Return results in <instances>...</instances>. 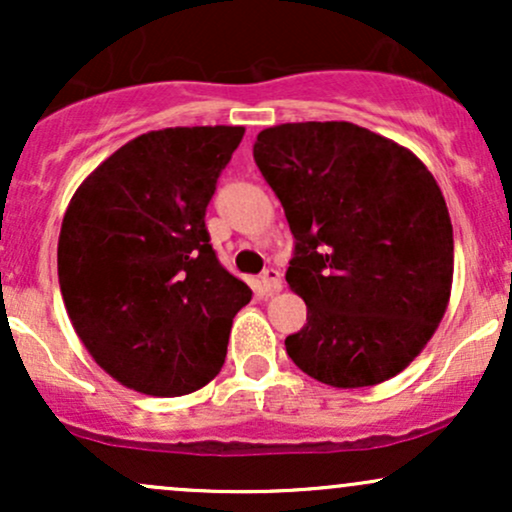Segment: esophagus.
Wrapping results in <instances>:
<instances>
[{
  "label": "esophagus",
  "instance_id": "obj_1",
  "mask_svg": "<svg viewBox=\"0 0 512 512\" xmlns=\"http://www.w3.org/2000/svg\"><path fill=\"white\" fill-rule=\"evenodd\" d=\"M281 284H284V281H281L279 269H274V267L264 269V274H262V289H264V293H269V296H272V293H279L281 291Z\"/></svg>",
  "mask_w": 512,
  "mask_h": 512
}]
</instances>
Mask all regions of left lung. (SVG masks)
Masks as SVG:
<instances>
[{"instance_id":"left-lung-1","label":"left lung","mask_w":512,"mask_h":512,"mask_svg":"<svg viewBox=\"0 0 512 512\" xmlns=\"http://www.w3.org/2000/svg\"><path fill=\"white\" fill-rule=\"evenodd\" d=\"M252 154L296 238L286 281L308 305L286 354L344 390L395 378L450 301L452 223L431 170L354 122L267 127Z\"/></svg>"}]
</instances>
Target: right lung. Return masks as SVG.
<instances>
[{"label": "right lung", "instance_id": "obj_1", "mask_svg": "<svg viewBox=\"0 0 512 512\" xmlns=\"http://www.w3.org/2000/svg\"><path fill=\"white\" fill-rule=\"evenodd\" d=\"M245 127H166L108 156L62 219L57 274L67 315L117 383L180 397L219 375L245 281L221 267L204 226Z\"/></svg>", "mask_w": 512, "mask_h": 512}]
</instances>
